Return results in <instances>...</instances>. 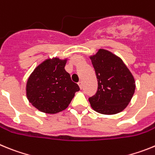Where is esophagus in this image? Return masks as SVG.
<instances>
[{"label":"esophagus","instance_id":"obj_1","mask_svg":"<svg viewBox=\"0 0 155 155\" xmlns=\"http://www.w3.org/2000/svg\"><path fill=\"white\" fill-rule=\"evenodd\" d=\"M78 85H79V87H80V89H82V87H83V86H82V82L81 81L78 82Z\"/></svg>","mask_w":155,"mask_h":155}]
</instances>
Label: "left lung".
Masks as SVG:
<instances>
[{"instance_id":"obj_1","label":"left lung","mask_w":155,"mask_h":155,"mask_svg":"<svg viewBox=\"0 0 155 155\" xmlns=\"http://www.w3.org/2000/svg\"><path fill=\"white\" fill-rule=\"evenodd\" d=\"M98 81V90L88 98L97 113L113 115L124 110L135 91V81L119 57L104 49L91 56Z\"/></svg>"}]
</instances>
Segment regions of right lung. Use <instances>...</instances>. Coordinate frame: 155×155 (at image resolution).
<instances>
[{"label":"right lung","instance_id":"1","mask_svg":"<svg viewBox=\"0 0 155 155\" xmlns=\"http://www.w3.org/2000/svg\"><path fill=\"white\" fill-rule=\"evenodd\" d=\"M66 63L67 59H47L35 68L28 78L27 98L42 113L54 114L64 110L75 92L80 90L64 69Z\"/></svg>","mask_w":155,"mask_h":155}]
</instances>
